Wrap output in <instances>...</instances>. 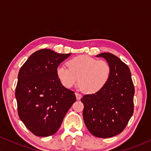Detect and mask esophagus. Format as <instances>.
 <instances>
[{
	"label": "esophagus",
	"instance_id": "esophagus-1",
	"mask_svg": "<svg viewBox=\"0 0 151 151\" xmlns=\"http://www.w3.org/2000/svg\"><path fill=\"white\" fill-rule=\"evenodd\" d=\"M75 95H76V97H77V100H79L81 98V95L80 94V93H75Z\"/></svg>",
	"mask_w": 151,
	"mask_h": 151
}]
</instances>
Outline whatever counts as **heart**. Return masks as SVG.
<instances>
[{
	"mask_svg": "<svg viewBox=\"0 0 151 151\" xmlns=\"http://www.w3.org/2000/svg\"><path fill=\"white\" fill-rule=\"evenodd\" d=\"M67 67L59 66L56 74L65 87L70 88L78 82L81 91L86 94L100 91L108 83L111 68L107 62L86 55L76 57L67 62Z\"/></svg>",
	"mask_w": 151,
	"mask_h": 151,
	"instance_id": "obj_1",
	"label": "heart"
}]
</instances>
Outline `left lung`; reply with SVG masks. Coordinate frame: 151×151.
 Wrapping results in <instances>:
<instances>
[{
	"instance_id": "obj_1",
	"label": "left lung",
	"mask_w": 151,
	"mask_h": 151,
	"mask_svg": "<svg viewBox=\"0 0 151 151\" xmlns=\"http://www.w3.org/2000/svg\"><path fill=\"white\" fill-rule=\"evenodd\" d=\"M96 57L106 60L111 74L101 91L81 99L84 104L83 118L93 136L111 138L122 132L132 116L134 86L129 67L118 57L109 52Z\"/></svg>"
}]
</instances>
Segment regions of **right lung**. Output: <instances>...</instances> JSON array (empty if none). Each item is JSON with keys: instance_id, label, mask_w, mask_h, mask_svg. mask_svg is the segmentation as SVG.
<instances>
[{"instance_id": "obj_1", "label": "right lung", "mask_w": 151, "mask_h": 151, "mask_svg": "<svg viewBox=\"0 0 151 151\" xmlns=\"http://www.w3.org/2000/svg\"><path fill=\"white\" fill-rule=\"evenodd\" d=\"M70 55L40 50L29 57L19 71L15 89L18 115L35 136L55 134L76 101L74 91L62 85L56 74L58 66Z\"/></svg>"}]
</instances>
